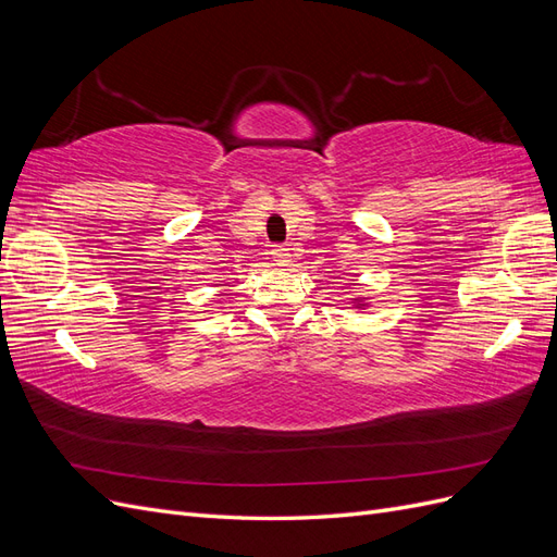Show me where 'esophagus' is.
<instances>
[{
	"instance_id": "esophagus-1",
	"label": "esophagus",
	"mask_w": 557,
	"mask_h": 557,
	"mask_svg": "<svg viewBox=\"0 0 557 557\" xmlns=\"http://www.w3.org/2000/svg\"><path fill=\"white\" fill-rule=\"evenodd\" d=\"M272 260H274L276 267H288V264H290V252H288V248L274 246V248H272Z\"/></svg>"
}]
</instances>
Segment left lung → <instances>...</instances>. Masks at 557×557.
Returning <instances> with one entry per match:
<instances>
[{"mask_svg": "<svg viewBox=\"0 0 557 557\" xmlns=\"http://www.w3.org/2000/svg\"><path fill=\"white\" fill-rule=\"evenodd\" d=\"M358 301H362V299H358ZM360 307H362V305H360Z\"/></svg>", "mask_w": 557, "mask_h": 557, "instance_id": "1", "label": "left lung"}]
</instances>
